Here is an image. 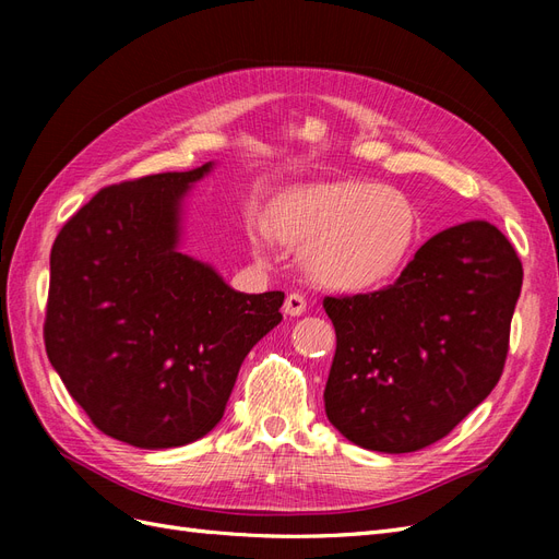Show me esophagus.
<instances>
[{
  "mask_svg": "<svg viewBox=\"0 0 559 559\" xmlns=\"http://www.w3.org/2000/svg\"><path fill=\"white\" fill-rule=\"evenodd\" d=\"M306 308H308V302H306V298H302V294H289L284 300V314H289V317H300L302 312H306Z\"/></svg>",
  "mask_w": 559,
  "mask_h": 559,
  "instance_id": "1",
  "label": "esophagus"
}]
</instances>
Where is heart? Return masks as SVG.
I'll list each match as a JSON object with an SVG mask.
<instances>
[{
	"instance_id": "heart-1",
	"label": "heart",
	"mask_w": 559,
	"mask_h": 559,
	"mask_svg": "<svg viewBox=\"0 0 559 559\" xmlns=\"http://www.w3.org/2000/svg\"><path fill=\"white\" fill-rule=\"evenodd\" d=\"M267 230L302 247V267L331 292L366 294L399 277L417 249L421 216L415 200L373 181H321L280 195L267 210ZM257 259L267 257L261 228L249 233Z\"/></svg>"
}]
</instances>
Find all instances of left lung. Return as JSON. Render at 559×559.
<instances>
[{"label": "left lung", "instance_id": "1", "mask_svg": "<svg viewBox=\"0 0 559 559\" xmlns=\"http://www.w3.org/2000/svg\"><path fill=\"white\" fill-rule=\"evenodd\" d=\"M520 286L506 235L466 222L421 245L386 289L324 298L337 341L324 389L331 425L389 454L441 441L497 386Z\"/></svg>", "mask_w": 559, "mask_h": 559}]
</instances>
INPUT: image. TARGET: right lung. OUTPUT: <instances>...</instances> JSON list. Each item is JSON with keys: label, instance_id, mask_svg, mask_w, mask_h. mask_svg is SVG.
<instances>
[{"label": "right lung", "instance_id": "obj_1", "mask_svg": "<svg viewBox=\"0 0 559 559\" xmlns=\"http://www.w3.org/2000/svg\"><path fill=\"white\" fill-rule=\"evenodd\" d=\"M212 167L107 186L50 249L48 361L99 431L142 450L210 433L282 321V292H235L179 249L183 198Z\"/></svg>", "mask_w": 559, "mask_h": 559}]
</instances>
